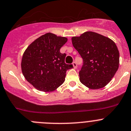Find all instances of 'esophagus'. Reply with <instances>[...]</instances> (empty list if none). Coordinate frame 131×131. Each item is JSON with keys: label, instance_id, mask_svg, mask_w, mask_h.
<instances>
[{"label": "esophagus", "instance_id": "1", "mask_svg": "<svg viewBox=\"0 0 131 131\" xmlns=\"http://www.w3.org/2000/svg\"><path fill=\"white\" fill-rule=\"evenodd\" d=\"M72 65H73V67H74V68H77V64H76V63H75V62H73Z\"/></svg>", "mask_w": 131, "mask_h": 131}]
</instances>
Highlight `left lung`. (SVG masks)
I'll list each match as a JSON object with an SVG mask.
<instances>
[{
    "mask_svg": "<svg viewBox=\"0 0 131 131\" xmlns=\"http://www.w3.org/2000/svg\"><path fill=\"white\" fill-rule=\"evenodd\" d=\"M72 42L83 59L79 73L81 83L94 90L105 86L119 67V53L115 42L93 31L73 37Z\"/></svg>",
    "mask_w": 131,
    "mask_h": 131,
    "instance_id": "1",
    "label": "left lung"
}]
</instances>
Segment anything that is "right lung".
Listing matches in <instances>:
<instances>
[{"instance_id":"right-lung-1","label":"right lung","mask_w":131,"mask_h":131,"mask_svg":"<svg viewBox=\"0 0 131 131\" xmlns=\"http://www.w3.org/2000/svg\"><path fill=\"white\" fill-rule=\"evenodd\" d=\"M68 39L52 33L41 35L31 42L23 53V75L38 90L52 92L64 83L66 72L73 68L64 63L66 53L60 49Z\"/></svg>"}]
</instances>
